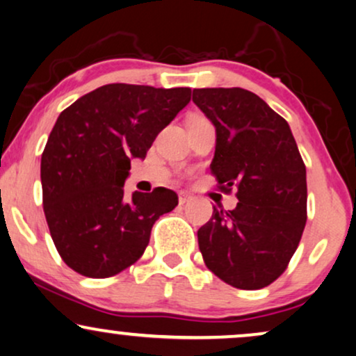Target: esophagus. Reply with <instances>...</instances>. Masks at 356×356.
Listing matches in <instances>:
<instances>
[{"label":"esophagus","mask_w":356,"mask_h":356,"mask_svg":"<svg viewBox=\"0 0 356 356\" xmlns=\"http://www.w3.org/2000/svg\"><path fill=\"white\" fill-rule=\"evenodd\" d=\"M191 200H192V195H188V193H184V192L179 193V202H181V204H187V202Z\"/></svg>","instance_id":"1"}]
</instances>
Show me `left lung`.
Masks as SVG:
<instances>
[{
	"label": "left lung",
	"instance_id": "8db88e82",
	"mask_svg": "<svg viewBox=\"0 0 356 356\" xmlns=\"http://www.w3.org/2000/svg\"><path fill=\"white\" fill-rule=\"evenodd\" d=\"M215 126L210 169L236 188L233 210L213 207L199 228L205 266L236 289H261L284 273L307 220L305 165L287 121L245 88H193Z\"/></svg>",
	"mask_w": 356,
	"mask_h": 356
}]
</instances>
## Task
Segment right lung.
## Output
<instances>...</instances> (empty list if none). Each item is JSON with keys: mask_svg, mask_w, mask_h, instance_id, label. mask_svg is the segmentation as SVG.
Masks as SVG:
<instances>
[{"mask_svg": "<svg viewBox=\"0 0 356 356\" xmlns=\"http://www.w3.org/2000/svg\"><path fill=\"white\" fill-rule=\"evenodd\" d=\"M191 95L110 83L58 115L40 159L42 204L54 245L74 271L95 279L124 271L145 253L156 220L177 205L165 187L126 197L124 181Z\"/></svg>", "mask_w": 356, "mask_h": 356, "instance_id": "right-lung-1", "label": "right lung"}]
</instances>
